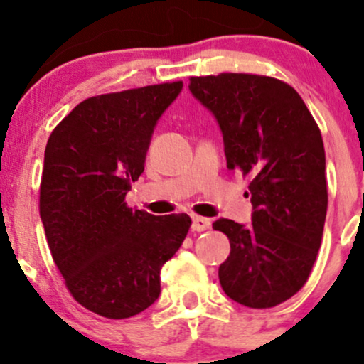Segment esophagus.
Returning a JSON list of instances; mask_svg holds the SVG:
<instances>
[{
    "mask_svg": "<svg viewBox=\"0 0 364 364\" xmlns=\"http://www.w3.org/2000/svg\"><path fill=\"white\" fill-rule=\"evenodd\" d=\"M211 227V220L204 218V216H192V230L196 232H203V230H208Z\"/></svg>",
    "mask_w": 364,
    "mask_h": 364,
    "instance_id": "esophagus-1",
    "label": "esophagus"
}]
</instances>
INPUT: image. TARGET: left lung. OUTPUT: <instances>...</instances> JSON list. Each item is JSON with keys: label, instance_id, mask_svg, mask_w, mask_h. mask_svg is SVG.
Wrapping results in <instances>:
<instances>
[{"label": "left lung", "instance_id": "1", "mask_svg": "<svg viewBox=\"0 0 364 364\" xmlns=\"http://www.w3.org/2000/svg\"><path fill=\"white\" fill-rule=\"evenodd\" d=\"M190 91L216 117L227 168L248 179L252 225L220 218L230 241L223 292L248 308H273L306 284L328 211L321 130L292 86L255 73L190 77Z\"/></svg>", "mask_w": 364, "mask_h": 364}]
</instances>
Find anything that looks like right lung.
<instances>
[{"label": "right lung", "mask_w": 364, "mask_h": 364, "mask_svg": "<svg viewBox=\"0 0 364 364\" xmlns=\"http://www.w3.org/2000/svg\"><path fill=\"white\" fill-rule=\"evenodd\" d=\"M183 82L80 102L47 141L40 218L73 299L93 314L128 318L160 296V269L188 234V215L155 216L124 203L144 172L153 130Z\"/></svg>", "instance_id": "obj_1"}]
</instances>
